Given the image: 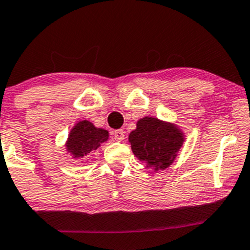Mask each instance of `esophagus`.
<instances>
[{
	"mask_svg": "<svg viewBox=\"0 0 250 250\" xmlns=\"http://www.w3.org/2000/svg\"><path fill=\"white\" fill-rule=\"evenodd\" d=\"M113 137H114L115 141L123 142V141H124V138H125V132L123 130H117V131H114V132H113Z\"/></svg>",
	"mask_w": 250,
	"mask_h": 250,
	"instance_id": "obj_1",
	"label": "esophagus"
}]
</instances>
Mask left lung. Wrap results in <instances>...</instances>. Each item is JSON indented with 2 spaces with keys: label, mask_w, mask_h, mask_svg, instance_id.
<instances>
[{
  "label": "left lung",
  "mask_w": 250,
  "mask_h": 250,
  "mask_svg": "<svg viewBox=\"0 0 250 250\" xmlns=\"http://www.w3.org/2000/svg\"><path fill=\"white\" fill-rule=\"evenodd\" d=\"M128 142L133 155L147 168L158 171L173 165L184 146L185 133L174 123L143 117L128 135Z\"/></svg>",
  "instance_id": "left-lung-1"
}]
</instances>
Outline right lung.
I'll list each match as a JSON object with an SVG mask.
<instances>
[{"label": "right lung", "mask_w": 250, "mask_h": 250, "mask_svg": "<svg viewBox=\"0 0 250 250\" xmlns=\"http://www.w3.org/2000/svg\"><path fill=\"white\" fill-rule=\"evenodd\" d=\"M109 133L104 128L96 127L89 120H81L76 123L69 132L65 142V151L74 160H81L95 151L101 144L108 141Z\"/></svg>", "instance_id": "1"}]
</instances>
